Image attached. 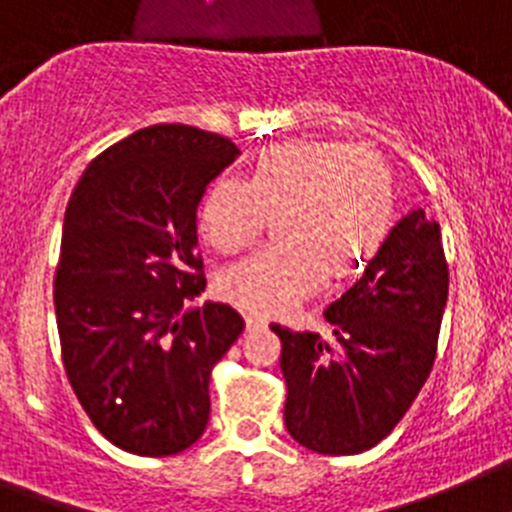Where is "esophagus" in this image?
Returning a JSON list of instances; mask_svg holds the SVG:
<instances>
[{
    "label": "esophagus",
    "mask_w": 512,
    "mask_h": 512,
    "mask_svg": "<svg viewBox=\"0 0 512 512\" xmlns=\"http://www.w3.org/2000/svg\"><path fill=\"white\" fill-rule=\"evenodd\" d=\"M245 321H247V329H262V326H267V321L262 319V316H257V313H247Z\"/></svg>",
    "instance_id": "obj_1"
}]
</instances>
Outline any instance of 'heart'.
I'll return each mask as SVG.
<instances>
[{"mask_svg":"<svg viewBox=\"0 0 512 512\" xmlns=\"http://www.w3.org/2000/svg\"><path fill=\"white\" fill-rule=\"evenodd\" d=\"M278 219L283 239L234 262L222 293L255 313H285L329 278L359 273L395 219L393 170L370 147L285 142L267 147L247 181L222 178L201 204V232L219 252L252 245Z\"/></svg>","mask_w":512,"mask_h":512,"instance_id":"1","label":"heart"}]
</instances>
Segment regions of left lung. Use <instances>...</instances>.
<instances>
[{
    "label": "left lung",
    "instance_id": "obj_1",
    "mask_svg": "<svg viewBox=\"0 0 512 512\" xmlns=\"http://www.w3.org/2000/svg\"><path fill=\"white\" fill-rule=\"evenodd\" d=\"M446 296L441 227L416 209L395 224L365 275L326 308L329 339L270 326L283 344L288 434L331 457L380 444L431 375Z\"/></svg>",
    "mask_w": 512,
    "mask_h": 512
}]
</instances>
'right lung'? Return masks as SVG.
<instances>
[{
	"label": "right lung",
	"instance_id": "right-lung-1",
	"mask_svg": "<svg viewBox=\"0 0 512 512\" xmlns=\"http://www.w3.org/2000/svg\"><path fill=\"white\" fill-rule=\"evenodd\" d=\"M239 155L232 140L155 124L94 158L73 188L55 267L63 367L99 434L170 457L209 423L211 370L245 321L206 288L196 209Z\"/></svg>",
	"mask_w": 512,
	"mask_h": 512
}]
</instances>
